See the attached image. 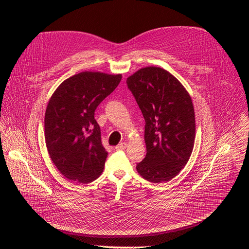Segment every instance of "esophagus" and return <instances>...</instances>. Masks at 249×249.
I'll return each mask as SVG.
<instances>
[{
	"label": "esophagus",
	"instance_id": "obj_1",
	"mask_svg": "<svg viewBox=\"0 0 249 249\" xmlns=\"http://www.w3.org/2000/svg\"><path fill=\"white\" fill-rule=\"evenodd\" d=\"M127 146H128V143H127V142H121L120 144L117 145L115 148H116V150H123V149H125Z\"/></svg>",
	"mask_w": 249,
	"mask_h": 249
}]
</instances>
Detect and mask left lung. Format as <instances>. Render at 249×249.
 I'll return each mask as SVG.
<instances>
[{"instance_id": "obj_1", "label": "left lung", "mask_w": 249, "mask_h": 249, "mask_svg": "<svg viewBox=\"0 0 249 249\" xmlns=\"http://www.w3.org/2000/svg\"><path fill=\"white\" fill-rule=\"evenodd\" d=\"M145 120L146 155L136 166L152 182L168 181L185 167L194 148L193 102L177 77L158 67L143 68L127 77Z\"/></svg>"}]
</instances>
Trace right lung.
Wrapping results in <instances>:
<instances>
[{
  "instance_id": "add662e5",
  "label": "right lung",
  "mask_w": 249,
  "mask_h": 249,
  "mask_svg": "<svg viewBox=\"0 0 249 249\" xmlns=\"http://www.w3.org/2000/svg\"><path fill=\"white\" fill-rule=\"evenodd\" d=\"M122 74L83 71L52 94L44 118L48 154L62 176L87 184L103 173L108 152L102 145L95 110L121 82Z\"/></svg>"
}]
</instances>
